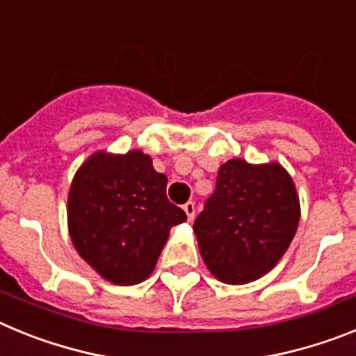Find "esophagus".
<instances>
[{"label":"esophagus","instance_id":"esophagus-1","mask_svg":"<svg viewBox=\"0 0 356 356\" xmlns=\"http://www.w3.org/2000/svg\"><path fill=\"white\" fill-rule=\"evenodd\" d=\"M185 213H187L188 221H194V217H196V205H194V201H187L184 205Z\"/></svg>","mask_w":356,"mask_h":356}]
</instances>
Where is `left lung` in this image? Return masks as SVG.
Masks as SVG:
<instances>
[{"label": "left lung", "mask_w": 356, "mask_h": 356, "mask_svg": "<svg viewBox=\"0 0 356 356\" xmlns=\"http://www.w3.org/2000/svg\"><path fill=\"white\" fill-rule=\"evenodd\" d=\"M300 222V197L278 162L234 159L217 172L216 191L194 221L209 271L229 285L250 284L284 257Z\"/></svg>", "instance_id": "obj_1"}]
</instances>
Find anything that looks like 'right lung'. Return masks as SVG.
<instances>
[{"label": "right lung", "instance_id": "right-lung-1", "mask_svg": "<svg viewBox=\"0 0 356 356\" xmlns=\"http://www.w3.org/2000/svg\"><path fill=\"white\" fill-rule=\"evenodd\" d=\"M168 176L149 155L96 151L81 163L67 196V226L78 254L115 285L153 273L169 229L187 219L165 194Z\"/></svg>", "mask_w": 356, "mask_h": 356}]
</instances>
